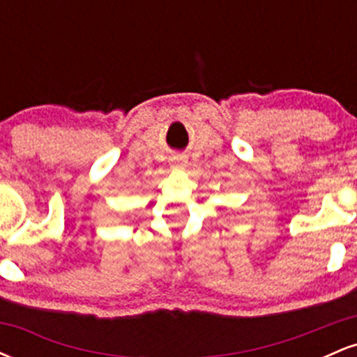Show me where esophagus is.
<instances>
[{
    "label": "esophagus",
    "mask_w": 357,
    "mask_h": 357,
    "mask_svg": "<svg viewBox=\"0 0 357 357\" xmlns=\"http://www.w3.org/2000/svg\"><path fill=\"white\" fill-rule=\"evenodd\" d=\"M171 167H174V169H184V167H188V161L183 155H174V158H171Z\"/></svg>",
    "instance_id": "obj_1"
}]
</instances>
